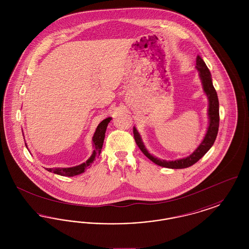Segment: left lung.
<instances>
[{
	"label": "left lung",
	"mask_w": 249,
	"mask_h": 249,
	"mask_svg": "<svg viewBox=\"0 0 249 249\" xmlns=\"http://www.w3.org/2000/svg\"><path fill=\"white\" fill-rule=\"evenodd\" d=\"M196 69L199 71V76L201 79V85L204 93L207 96L208 99V128L206 133L202 139L199 146L191 153L190 156L179 159L176 160H160V158L155 157L146 149L144 143L142 142V137L138 132L137 129L133 127V135L135 142L139 148L141 149L143 154L145 155L150 160H152L155 164L170 168V169H184L196 163L200 159H201L206 152L212 147L213 142L215 141L217 132H218V126H219V103L216 91L213 88L212 82V76L209 69L207 68L205 62L201 59L200 56L196 58Z\"/></svg>",
	"instance_id": "obj_1"
}]
</instances>
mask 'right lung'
I'll use <instances>...</instances> for the list:
<instances>
[{
	"label": "right lung",
	"mask_w": 249,
	"mask_h": 249,
	"mask_svg": "<svg viewBox=\"0 0 249 249\" xmlns=\"http://www.w3.org/2000/svg\"><path fill=\"white\" fill-rule=\"evenodd\" d=\"M111 119H112L111 117L104 119L97 126L94 134H93V137H92V146L94 147V150H93L91 156L87 160L86 162H83L79 165L67 167V168H59H59H57V167L56 168H46L47 171L50 172V173H54V174L59 175V176H62V177H74V176H78V175L84 173L86 169L90 167L91 163L94 161L96 157L100 156V154H101L103 144H104V140H105V137H106L107 126H108V123L111 121ZM25 145L28 148L26 142H25Z\"/></svg>",
	"instance_id": "add662e5"
}]
</instances>
